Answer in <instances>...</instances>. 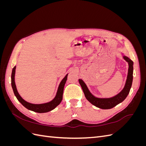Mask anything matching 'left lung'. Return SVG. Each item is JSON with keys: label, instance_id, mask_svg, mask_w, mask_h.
Instances as JSON below:
<instances>
[{"label": "left lung", "instance_id": "left-lung-1", "mask_svg": "<svg viewBox=\"0 0 146 146\" xmlns=\"http://www.w3.org/2000/svg\"><path fill=\"white\" fill-rule=\"evenodd\" d=\"M124 59L129 63V72H128V76L127 81L124 88L123 90L119 93L116 96L111 98L108 99H99L96 98L92 95L90 91L88 90L85 83L81 79H79V83L80 84L83 91L85 94L86 99L91 102L92 105L96 107L102 108V109H110L115 107L117 104H120L122 101L125 100L127 96L129 94L130 88L133 82V62L127 56H123Z\"/></svg>", "mask_w": 146, "mask_h": 146}]
</instances>
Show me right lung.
I'll return each mask as SVG.
<instances>
[{
	"label": "right lung",
	"mask_w": 146,
	"mask_h": 146,
	"mask_svg": "<svg viewBox=\"0 0 146 146\" xmlns=\"http://www.w3.org/2000/svg\"><path fill=\"white\" fill-rule=\"evenodd\" d=\"M15 69L16 66L13 68L12 70L11 73V86L13 88V92L15 96L16 97L17 99L18 100L21 104L23 105L24 107L28 110H31L36 113H47L48 111H50L51 110H54L56 107L58 106L60 102L63 99V90H64V86L66 83V80L68 78V75L67 74L65 76V77L63 79L62 81L61 82L58 91H57V93L55 96V98L52 100L50 102H48L46 104H33L27 102L25 101L23 98H21L20 95L19 94L18 92L17 91L15 82Z\"/></svg>",
	"instance_id": "obj_1"
}]
</instances>
